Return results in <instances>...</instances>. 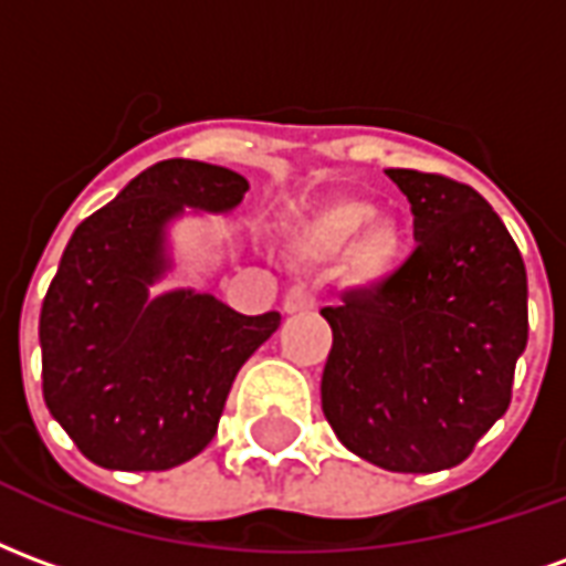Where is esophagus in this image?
<instances>
[{
  "mask_svg": "<svg viewBox=\"0 0 566 566\" xmlns=\"http://www.w3.org/2000/svg\"><path fill=\"white\" fill-rule=\"evenodd\" d=\"M306 308H315V291L308 284H294L287 294H284V312H306Z\"/></svg>",
  "mask_w": 566,
  "mask_h": 566,
  "instance_id": "34e87169",
  "label": "esophagus"
}]
</instances>
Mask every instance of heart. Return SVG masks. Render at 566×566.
<instances>
[{"mask_svg": "<svg viewBox=\"0 0 566 566\" xmlns=\"http://www.w3.org/2000/svg\"><path fill=\"white\" fill-rule=\"evenodd\" d=\"M365 230L360 231L359 227ZM355 245L348 254V275L355 282H376L391 270L403 248V227L391 214L373 218L367 199H333L321 206L296 233V251L306 260L336 258L354 235Z\"/></svg>", "mask_w": 566, "mask_h": 566, "instance_id": "1", "label": "heart"}]
</instances>
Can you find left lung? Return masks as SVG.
<instances>
[{
	"label": "left lung",
	"instance_id": "8db88e82",
	"mask_svg": "<svg viewBox=\"0 0 566 566\" xmlns=\"http://www.w3.org/2000/svg\"><path fill=\"white\" fill-rule=\"evenodd\" d=\"M416 251L385 282L321 308L333 348L321 406L357 458L394 473L467 461L512 400L527 272L497 211L449 175L388 169Z\"/></svg>",
	"mask_w": 566,
	"mask_h": 566
}]
</instances>
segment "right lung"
<instances>
[{
  "label": "right lung",
  "mask_w": 566,
  "mask_h": 566,
  "mask_svg": "<svg viewBox=\"0 0 566 566\" xmlns=\"http://www.w3.org/2000/svg\"><path fill=\"white\" fill-rule=\"evenodd\" d=\"M248 181L199 160H160L75 227L39 318L42 391L84 458L169 470L218 433L227 394L282 315H239L211 294L148 300L166 270L163 227L185 206L227 211Z\"/></svg>",
  "instance_id": "1"
}]
</instances>
